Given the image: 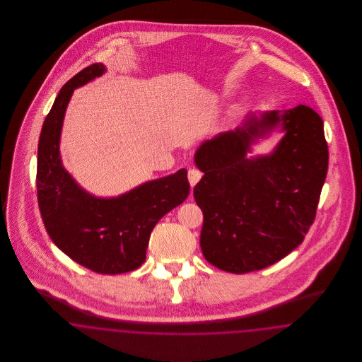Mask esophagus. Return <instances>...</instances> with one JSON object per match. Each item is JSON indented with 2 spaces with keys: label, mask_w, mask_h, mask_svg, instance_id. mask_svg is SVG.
I'll return each mask as SVG.
<instances>
[{
  "label": "esophagus",
  "mask_w": 362,
  "mask_h": 362,
  "mask_svg": "<svg viewBox=\"0 0 362 362\" xmlns=\"http://www.w3.org/2000/svg\"><path fill=\"white\" fill-rule=\"evenodd\" d=\"M201 177H202V173H199L198 170H194V168L189 170V182L191 187H194L201 180Z\"/></svg>",
  "instance_id": "1"
}]
</instances>
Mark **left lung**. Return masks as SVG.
<instances>
[{
	"label": "left lung",
	"instance_id": "1",
	"mask_svg": "<svg viewBox=\"0 0 362 362\" xmlns=\"http://www.w3.org/2000/svg\"><path fill=\"white\" fill-rule=\"evenodd\" d=\"M273 132L283 133L274 151L252 156ZM195 163L204 173L194 187L204 257L233 274L262 270L297 248L315 220L328 168L323 121L304 104L252 111L204 141Z\"/></svg>",
	"mask_w": 362,
	"mask_h": 362
}]
</instances>
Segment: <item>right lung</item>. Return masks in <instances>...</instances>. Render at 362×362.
<instances>
[{
  "label": "right lung",
  "instance_id": "1",
  "mask_svg": "<svg viewBox=\"0 0 362 362\" xmlns=\"http://www.w3.org/2000/svg\"><path fill=\"white\" fill-rule=\"evenodd\" d=\"M103 64L90 65L62 86L43 123L37 145V202L54 244L70 259L99 274H122L146 258L158 220L189 197L187 171L144 182L117 197L88 192L64 167L62 126L74 89L102 77Z\"/></svg>",
  "mask_w": 362,
  "mask_h": 362
}]
</instances>
